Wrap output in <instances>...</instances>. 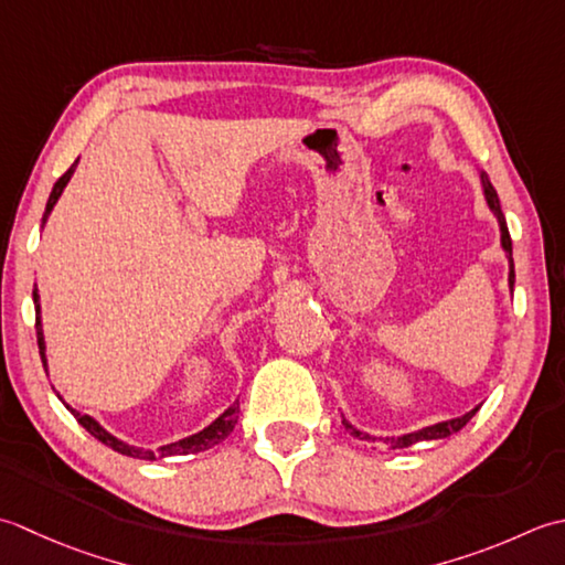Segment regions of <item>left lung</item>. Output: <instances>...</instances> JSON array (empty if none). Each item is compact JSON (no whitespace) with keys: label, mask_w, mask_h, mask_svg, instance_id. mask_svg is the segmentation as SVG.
I'll return each instance as SVG.
<instances>
[{"label":"left lung","mask_w":565,"mask_h":565,"mask_svg":"<svg viewBox=\"0 0 565 565\" xmlns=\"http://www.w3.org/2000/svg\"><path fill=\"white\" fill-rule=\"evenodd\" d=\"M480 182H482V192H486V200H488V206L492 210V214L498 216V224H500V238H502V248L504 253H508V260H510V290H514V260H512V238H510V232H508V222H504V214H502V206H500V198L498 192H494V188L490 185V180L486 172H480ZM480 409V405L476 409L466 412L463 417H456V419H446V422H439V424H431V427H424L419 431H412V434H402V436H390V439H383L385 444H390V448H407V446H414L419 441H431V439H446V436H451L456 431H460L466 427V424L473 419V414ZM343 427H347V431L351 436H355V439L361 441H367V444H375L377 436H371L365 434L361 429L351 427V424L343 419Z\"/></svg>","instance_id":"obj_1"}]
</instances>
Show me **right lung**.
I'll return each instance as SVG.
<instances>
[{
    "mask_svg": "<svg viewBox=\"0 0 565 565\" xmlns=\"http://www.w3.org/2000/svg\"><path fill=\"white\" fill-rule=\"evenodd\" d=\"M75 166H77V163H73V166H71V170H67L63 178H57V182L53 185V192H51V198H49V204H45L43 224H45V218H49L51 210L55 206L57 198H61V194H63V190H65V185H67V180L73 178ZM33 305H36V339H39L41 361H43V367H49V365H45V341H43V329H41V305H39V290H36V287H33ZM57 397H61V395H57ZM61 399H63V397H61ZM63 405H65V402H63ZM65 407L71 409V414H73V417L77 419V424H83V427H85L92 436H95L97 441H102L105 446L114 448V451H117V454L131 456V458H141V460H156V458H168V456L202 454V451H206V448H212L214 444L224 441L226 436L234 431L236 422H238V402H234V405L228 407L224 414H218V417L210 424V427H204L202 431L192 434V436H185V439H180V441H175V444H166V446L156 448V451H148V448L129 446L126 441L117 439V436L109 434L105 427H102V424H99L97 419H92L89 414H79V412H77V409H73L71 405H65Z\"/></svg>",
    "mask_w": 565,
    "mask_h": 565,
    "instance_id": "add662e5",
    "label": "right lung"
}]
</instances>
